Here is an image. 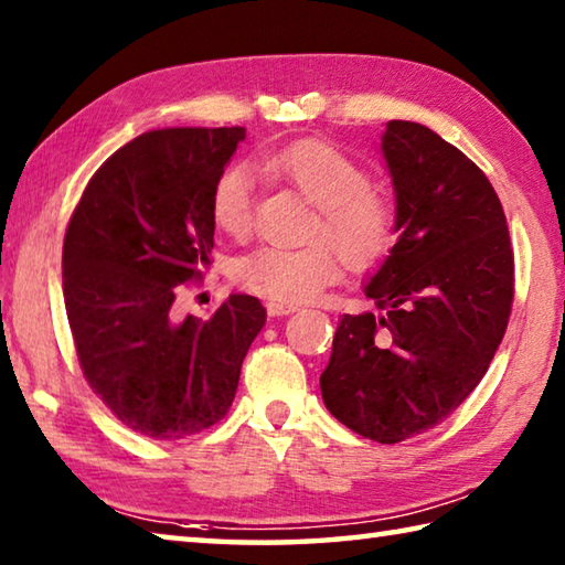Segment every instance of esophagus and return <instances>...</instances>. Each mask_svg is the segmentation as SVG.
Wrapping results in <instances>:
<instances>
[{
  "label": "esophagus",
  "mask_w": 565,
  "mask_h": 565,
  "mask_svg": "<svg viewBox=\"0 0 565 565\" xmlns=\"http://www.w3.org/2000/svg\"><path fill=\"white\" fill-rule=\"evenodd\" d=\"M267 312L273 315V318H280V315H290L298 310V305H288V302H275V300H267Z\"/></svg>",
  "instance_id": "34e87169"
}]
</instances>
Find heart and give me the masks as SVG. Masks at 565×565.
Instances as JSON below:
<instances>
[{"instance_id": "b5f03b06", "label": "heart", "mask_w": 565, "mask_h": 565, "mask_svg": "<svg viewBox=\"0 0 565 565\" xmlns=\"http://www.w3.org/2000/svg\"><path fill=\"white\" fill-rule=\"evenodd\" d=\"M260 166L318 207L310 237L320 241L302 247L263 245L247 253L235 265V280L245 290L298 305L338 280L340 265L331 244L352 267H370L390 253L397 237L394 203L370 183L367 168L342 148L308 138L267 148L260 153ZM211 211L215 225L235 241L253 231L255 191L243 166L225 168L217 178Z\"/></svg>"}]
</instances>
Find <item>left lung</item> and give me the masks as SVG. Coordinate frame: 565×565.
Returning a JSON list of instances; mask_svg holds the SVG:
<instances>
[{
  "label": "left lung",
  "mask_w": 565,
  "mask_h": 565,
  "mask_svg": "<svg viewBox=\"0 0 565 565\" xmlns=\"http://www.w3.org/2000/svg\"><path fill=\"white\" fill-rule=\"evenodd\" d=\"M382 153L399 241L344 315L320 377L324 407L360 437L397 444L437 427L477 390L507 332L513 247L481 168L431 128L390 121Z\"/></svg>",
  "instance_id": "left-lung-1"
}]
</instances>
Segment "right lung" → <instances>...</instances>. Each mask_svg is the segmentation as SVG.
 I'll return each mask as SVG.
<instances>
[{"mask_svg":"<svg viewBox=\"0 0 565 565\" xmlns=\"http://www.w3.org/2000/svg\"><path fill=\"white\" fill-rule=\"evenodd\" d=\"M243 138V126L136 136L92 175L66 227L78 364L114 417L151 439H185L225 417L267 318L250 295H231L211 320L173 310L211 265L213 188Z\"/></svg>","mask_w":565,"mask_h":565,"instance_id":"right-lung-1","label":"right lung"}]
</instances>
